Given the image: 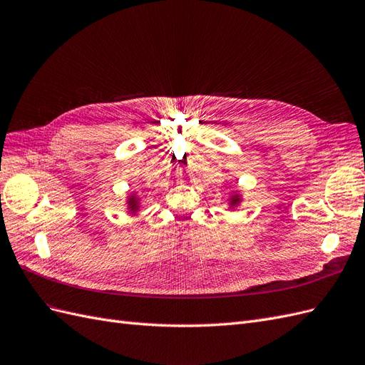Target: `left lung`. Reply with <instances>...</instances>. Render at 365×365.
<instances>
[{"instance_id":"8db88e82","label":"left lung","mask_w":365,"mask_h":365,"mask_svg":"<svg viewBox=\"0 0 365 365\" xmlns=\"http://www.w3.org/2000/svg\"><path fill=\"white\" fill-rule=\"evenodd\" d=\"M240 203H242V195H240V192L232 194L231 199H229V206H231L232 210H234V207H237L238 205H240Z\"/></svg>"}]
</instances>
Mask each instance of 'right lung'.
I'll use <instances>...</instances> for the list:
<instances>
[{
	"mask_svg": "<svg viewBox=\"0 0 365 365\" xmlns=\"http://www.w3.org/2000/svg\"><path fill=\"white\" fill-rule=\"evenodd\" d=\"M127 205H128V211L131 212V214H134V212H138L139 211V197L136 195V194H131V195H128V200H127Z\"/></svg>",
	"mask_w": 365,
	"mask_h": 365,
	"instance_id": "add662e5",
	"label": "right lung"
}]
</instances>
